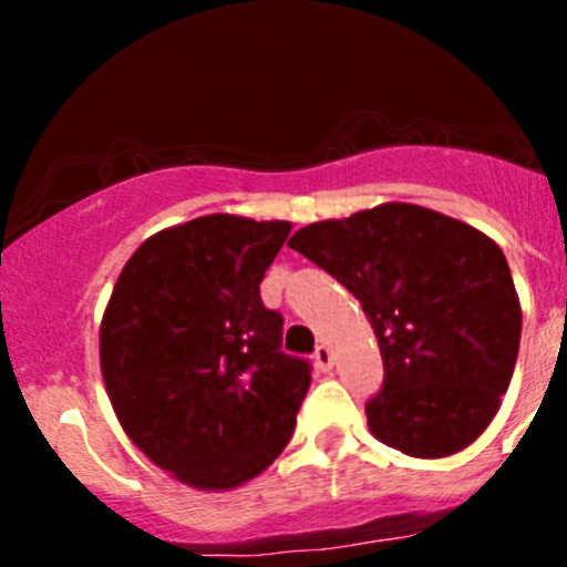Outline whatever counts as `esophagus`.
Masks as SVG:
<instances>
[{
	"instance_id": "esophagus-1",
	"label": "esophagus",
	"mask_w": 567,
	"mask_h": 567,
	"mask_svg": "<svg viewBox=\"0 0 567 567\" xmlns=\"http://www.w3.org/2000/svg\"><path fill=\"white\" fill-rule=\"evenodd\" d=\"M312 359H316V364L320 370H331V364H334V351H331L326 342H320L316 348V353H312Z\"/></svg>"
}]
</instances>
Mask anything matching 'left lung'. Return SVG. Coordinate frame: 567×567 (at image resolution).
Here are the masks:
<instances>
[{
	"label": "left lung",
	"mask_w": 567,
	"mask_h": 567,
	"mask_svg": "<svg viewBox=\"0 0 567 567\" xmlns=\"http://www.w3.org/2000/svg\"><path fill=\"white\" fill-rule=\"evenodd\" d=\"M288 247L346 285L384 359L368 400L379 442L414 458L468 447L499 411L522 342L502 249L474 227L409 203L307 225Z\"/></svg>",
	"instance_id": "1"
}]
</instances>
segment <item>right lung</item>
Here are the masks:
<instances>
[{
    "label": "right lung",
    "instance_id": "1",
    "mask_svg": "<svg viewBox=\"0 0 567 567\" xmlns=\"http://www.w3.org/2000/svg\"><path fill=\"white\" fill-rule=\"evenodd\" d=\"M290 221L199 216L131 255L101 323V370L131 442L194 488H236L290 442L312 381L282 351L260 282Z\"/></svg>",
    "mask_w": 567,
    "mask_h": 567
}]
</instances>
